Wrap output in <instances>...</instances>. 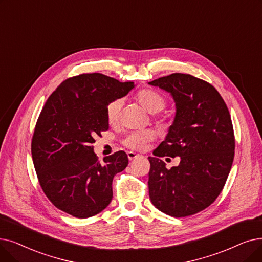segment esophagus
<instances>
[{
	"label": "esophagus",
	"instance_id": "1",
	"mask_svg": "<svg viewBox=\"0 0 262 262\" xmlns=\"http://www.w3.org/2000/svg\"><path fill=\"white\" fill-rule=\"evenodd\" d=\"M127 156H128V159H129V161H134V159L135 158H138L140 155L139 154H136L135 152H127Z\"/></svg>",
	"mask_w": 262,
	"mask_h": 262
}]
</instances>
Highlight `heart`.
<instances>
[{"label": "heart", "instance_id": "1", "mask_svg": "<svg viewBox=\"0 0 262 262\" xmlns=\"http://www.w3.org/2000/svg\"><path fill=\"white\" fill-rule=\"evenodd\" d=\"M140 106L150 113H157L162 111L166 106V98L152 89H142L136 95ZM122 99H113L108 104L106 108V117L110 125H116L120 119V112L122 108ZM170 117L166 115L164 120H168ZM155 138V132L153 129H144L133 132L125 136L123 143L129 149L133 150H142L145 147L146 143H149Z\"/></svg>", "mask_w": 262, "mask_h": 262}]
</instances>
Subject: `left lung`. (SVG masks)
I'll use <instances>...</instances> for the list:
<instances>
[{
  "label": "left lung",
  "instance_id": "obj_1",
  "mask_svg": "<svg viewBox=\"0 0 262 262\" xmlns=\"http://www.w3.org/2000/svg\"><path fill=\"white\" fill-rule=\"evenodd\" d=\"M149 84L161 88L176 101V118L166 139L149 157V195L153 206L173 217L196 214L223 190L234 157L230 113L212 84L188 74H171ZM180 156L167 169L159 157Z\"/></svg>",
  "mask_w": 262,
  "mask_h": 262
}]
</instances>
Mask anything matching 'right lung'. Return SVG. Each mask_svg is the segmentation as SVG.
Listing matches in <instances>:
<instances>
[{"label":"right lung","instance_id":"obj_1","mask_svg":"<svg viewBox=\"0 0 262 262\" xmlns=\"http://www.w3.org/2000/svg\"><path fill=\"white\" fill-rule=\"evenodd\" d=\"M134 82L106 75L66 79L49 96L34 129L33 164L45 195L55 208L78 219L94 216L112 199V181L128 165L124 151L99 162L95 137L109 128L106 108L126 95Z\"/></svg>","mask_w":262,"mask_h":262}]
</instances>
